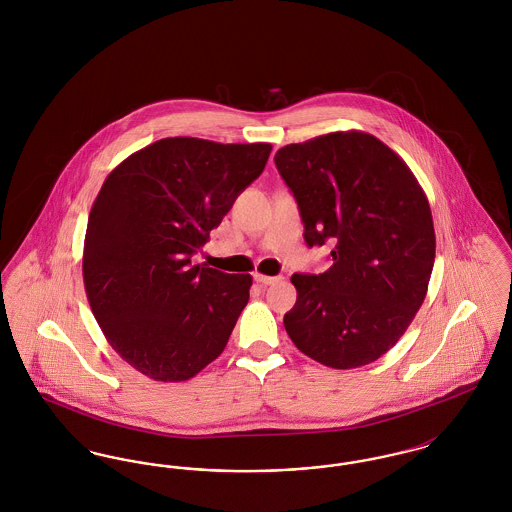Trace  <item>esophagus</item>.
<instances>
[{"instance_id": "34e87169", "label": "esophagus", "mask_w": 512, "mask_h": 512, "mask_svg": "<svg viewBox=\"0 0 512 512\" xmlns=\"http://www.w3.org/2000/svg\"><path fill=\"white\" fill-rule=\"evenodd\" d=\"M253 278H255V282L261 284V286H272V284H276V282L280 280L278 276H265V274H259V272H257Z\"/></svg>"}]
</instances>
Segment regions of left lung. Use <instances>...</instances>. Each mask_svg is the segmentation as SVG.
Listing matches in <instances>:
<instances>
[{
	"instance_id": "left-lung-1",
	"label": "left lung",
	"mask_w": 512,
	"mask_h": 512,
	"mask_svg": "<svg viewBox=\"0 0 512 512\" xmlns=\"http://www.w3.org/2000/svg\"><path fill=\"white\" fill-rule=\"evenodd\" d=\"M309 247L334 242L332 267L293 274L284 315L295 347L332 368L388 353L420 309L436 257L428 197L407 163L366 132H332L276 151Z\"/></svg>"
}]
</instances>
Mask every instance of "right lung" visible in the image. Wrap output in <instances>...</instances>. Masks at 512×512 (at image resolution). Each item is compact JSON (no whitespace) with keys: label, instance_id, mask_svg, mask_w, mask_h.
<instances>
[{"label":"right lung","instance_id":"obj_1","mask_svg":"<svg viewBox=\"0 0 512 512\" xmlns=\"http://www.w3.org/2000/svg\"><path fill=\"white\" fill-rule=\"evenodd\" d=\"M270 144L165 138L124 159L92 205L82 274L111 347L157 382H182L224 351L249 301V274L192 255L259 178Z\"/></svg>","mask_w":512,"mask_h":512}]
</instances>
